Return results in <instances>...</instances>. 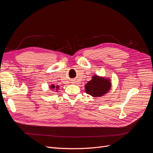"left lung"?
I'll return each mask as SVG.
<instances>
[{
	"instance_id": "obj_1",
	"label": "left lung",
	"mask_w": 153,
	"mask_h": 153,
	"mask_svg": "<svg viewBox=\"0 0 153 153\" xmlns=\"http://www.w3.org/2000/svg\"><path fill=\"white\" fill-rule=\"evenodd\" d=\"M110 84L109 80L95 75L85 85V92L94 97L103 96L110 89Z\"/></svg>"
}]
</instances>
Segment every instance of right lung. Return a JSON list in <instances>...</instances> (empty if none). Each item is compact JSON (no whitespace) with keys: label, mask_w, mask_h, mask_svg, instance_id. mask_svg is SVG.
Wrapping results in <instances>:
<instances>
[{"label":"right lung","mask_w":153,"mask_h":153,"mask_svg":"<svg viewBox=\"0 0 153 153\" xmlns=\"http://www.w3.org/2000/svg\"><path fill=\"white\" fill-rule=\"evenodd\" d=\"M51 87H52V89H53V88H55V85H52ZM57 88H59V87L57 86Z\"/></svg>","instance_id":"obj_1"}]
</instances>
